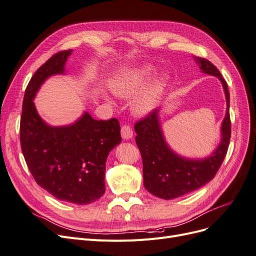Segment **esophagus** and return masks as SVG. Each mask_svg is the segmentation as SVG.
I'll return each instance as SVG.
<instances>
[{"instance_id":"esophagus-1","label":"esophagus","mask_w":256,"mask_h":256,"mask_svg":"<svg viewBox=\"0 0 256 256\" xmlns=\"http://www.w3.org/2000/svg\"><path fill=\"white\" fill-rule=\"evenodd\" d=\"M120 132H122V138H124V140H130V138H132V136H134L132 130H131V128L127 125H124L122 127Z\"/></svg>"}]
</instances>
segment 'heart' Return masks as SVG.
I'll list each match as a JSON object with an SVG mask.
<instances>
[{"mask_svg": "<svg viewBox=\"0 0 256 256\" xmlns=\"http://www.w3.org/2000/svg\"><path fill=\"white\" fill-rule=\"evenodd\" d=\"M154 72L156 67L150 64L132 68L115 76L110 83V90L116 97L122 99H129L136 94L131 100V111L141 118L147 116L159 104L168 82L166 74L154 76L151 82Z\"/></svg>", "mask_w": 256, "mask_h": 256, "instance_id": "1", "label": "heart"}]
</instances>
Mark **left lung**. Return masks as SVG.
Instances as JSON below:
<instances>
[{
    "mask_svg": "<svg viewBox=\"0 0 256 256\" xmlns=\"http://www.w3.org/2000/svg\"><path fill=\"white\" fill-rule=\"evenodd\" d=\"M200 72L216 76L222 84L226 112L221 124V138L214 150L204 158H188L168 144L160 122L161 106L136 124V142L143 160L144 187L154 196L172 200L203 187L218 172L226 157L230 138V92L222 74L210 62L193 56Z\"/></svg>",
    "mask_w": 256,
    "mask_h": 256,
    "instance_id": "left-lung-1",
    "label": "left lung"
}]
</instances>
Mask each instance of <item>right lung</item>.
I'll use <instances>...</instances> for the list:
<instances>
[{"mask_svg": "<svg viewBox=\"0 0 256 256\" xmlns=\"http://www.w3.org/2000/svg\"><path fill=\"white\" fill-rule=\"evenodd\" d=\"M72 50L56 53L37 69L23 98L20 142L30 172L36 182L64 202L85 205L106 191V161L122 142L116 118L97 120L85 111L70 125L51 126L38 114L34 98L44 82L65 74Z\"/></svg>", "mask_w": 256, "mask_h": 256, "instance_id": "add662e5", "label": "right lung"}]
</instances>
